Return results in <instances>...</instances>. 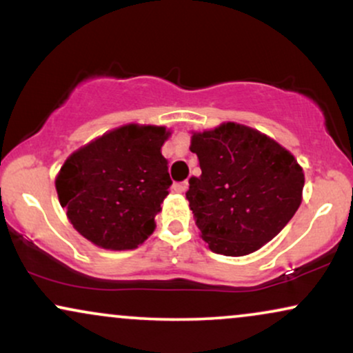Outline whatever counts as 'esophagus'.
<instances>
[{
	"label": "esophagus",
	"mask_w": 353,
	"mask_h": 353,
	"mask_svg": "<svg viewBox=\"0 0 353 353\" xmlns=\"http://www.w3.org/2000/svg\"><path fill=\"white\" fill-rule=\"evenodd\" d=\"M189 189V181H184V182H177L176 185H174V190L176 192H181V194H184V192Z\"/></svg>",
	"instance_id": "1"
}]
</instances>
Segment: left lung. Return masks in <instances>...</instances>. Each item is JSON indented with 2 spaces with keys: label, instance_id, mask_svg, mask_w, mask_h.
Listing matches in <instances>:
<instances>
[{
  "label": "left lung",
  "instance_id": "1",
  "mask_svg": "<svg viewBox=\"0 0 353 353\" xmlns=\"http://www.w3.org/2000/svg\"><path fill=\"white\" fill-rule=\"evenodd\" d=\"M190 151L202 174L185 197L208 248L246 256L274 239L301 203L305 174L293 154L239 123L194 133Z\"/></svg>",
  "mask_w": 353,
  "mask_h": 353
}]
</instances>
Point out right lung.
<instances>
[{
    "mask_svg": "<svg viewBox=\"0 0 353 353\" xmlns=\"http://www.w3.org/2000/svg\"><path fill=\"white\" fill-rule=\"evenodd\" d=\"M164 127L125 125L66 159L55 185L71 225L96 246L135 249L154 230L172 181Z\"/></svg>",
    "mask_w": 353,
    "mask_h": 353,
    "instance_id": "obj_1",
    "label": "right lung"
}]
</instances>
